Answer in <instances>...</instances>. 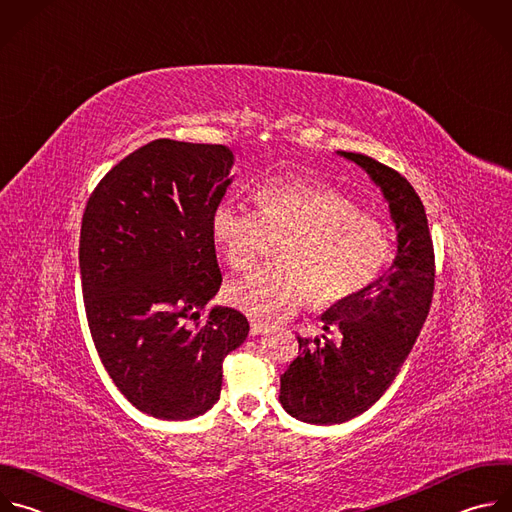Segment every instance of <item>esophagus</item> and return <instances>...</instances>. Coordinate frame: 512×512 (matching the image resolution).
I'll use <instances>...</instances> for the list:
<instances>
[{
    "label": "esophagus",
    "mask_w": 512,
    "mask_h": 512,
    "mask_svg": "<svg viewBox=\"0 0 512 512\" xmlns=\"http://www.w3.org/2000/svg\"><path fill=\"white\" fill-rule=\"evenodd\" d=\"M266 329H268V325H266V323L256 321V319H252V321H250V335H252V337H256V335L264 333Z\"/></svg>",
    "instance_id": "1"
}]
</instances>
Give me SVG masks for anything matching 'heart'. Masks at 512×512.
Returning <instances> with one entry per match:
<instances>
[{"instance_id": "1", "label": "heart", "mask_w": 512, "mask_h": 512, "mask_svg": "<svg viewBox=\"0 0 512 512\" xmlns=\"http://www.w3.org/2000/svg\"><path fill=\"white\" fill-rule=\"evenodd\" d=\"M258 210L220 203L212 212V240L224 262L246 270L284 238L278 258L226 286L236 309L274 321L311 304L335 306L371 288L395 258L389 228L357 203L317 179L280 177L256 193Z\"/></svg>"}]
</instances>
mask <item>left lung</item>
<instances>
[{
    "instance_id": "left-lung-1",
    "label": "left lung",
    "mask_w": 512,
    "mask_h": 512,
    "mask_svg": "<svg viewBox=\"0 0 512 512\" xmlns=\"http://www.w3.org/2000/svg\"><path fill=\"white\" fill-rule=\"evenodd\" d=\"M339 153L381 187L397 230V256L371 288L323 315V329H335L339 341L298 337L300 355L280 375L284 410L321 426L353 420L385 393L424 327L436 278L426 210L412 183L367 155Z\"/></svg>"
}]
</instances>
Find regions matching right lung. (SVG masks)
Instances as JSON below:
<instances>
[{
    "instance_id": "1",
    "label": "right lung",
    "mask_w": 512,
    "mask_h": 512,
    "mask_svg": "<svg viewBox=\"0 0 512 512\" xmlns=\"http://www.w3.org/2000/svg\"><path fill=\"white\" fill-rule=\"evenodd\" d=\"M232 163L226 145L157 139L86 201L78 260L88 329L119 391L159 420L208 412L226 355L250 331L228 306L199 321L222 286L210 222Z\"/></svg>"
}]
</instances>
